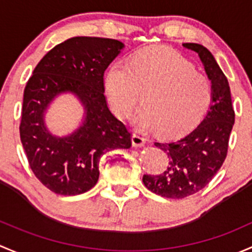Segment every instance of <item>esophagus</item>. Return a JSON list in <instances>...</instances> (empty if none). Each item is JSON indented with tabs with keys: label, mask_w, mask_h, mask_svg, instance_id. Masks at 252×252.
Here are the masks:
<instances>
[{
	"label": "esophagus",
	"mask_w": 252,
	"mask_h": 252,
	"mask_svg": "<svg viewBox=\"0 0 252 252\" xmlns=\"http://www.w3.org/2000/svg\"><path fill=\"white\" fill-rule=\"evenodd\" d=\"M145 143V138L143 136L138 133H133L132 134V145L133 147H142Z\"/></svg>",
	"instance_id": "1"
}]
</instances>
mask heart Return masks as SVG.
<instances>
[{"label": "heart", "instance_id": "heart-1", "mask_svg": "<svg viewBox=\"0 0 252 252\" xmlns=\"http://www.w3.org/2000/svg\"><path fill=\"white\" fill-rule=\"evenodd\" d=\"M104 88L116 115L126 119L139 102L132 123L157 129L165 137L182 136L195 128L212 104L209 79L194 71L178 52L154 48L138 52L128 62L118 61L105 72Z\"/></svg>", "mask_w": 252, "mask_h": 252}]
</instances>
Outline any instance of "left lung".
Wrapping results in <instances>:
<instances>
[{
	"label": "left lung",
	"mask_w": 252,
	"mask_h": 252,
	"mask_svg": "<svg viewBox=\"0 0 252 252\" xmlns=\"http://www.w3.org/2000/svg\"><path fill=\"white\" fill-rule=\"evenodd\" d=\"M198 53L211 81L212 104L200 125L177 141L155 143L168 157L160 175H144V186L153 193L170 199H183L209 184L224 162L235 114L228 80L211 52L199 43H183Z\"/></svg>",
	"instance_id": "8db88e82"
}]
</instances>
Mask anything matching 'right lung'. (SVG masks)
I'll list each match as a JSON object with an SVG mask.
<instances>
[{
  "instance_id": "1",
  "label": "right lung",
  "mask_w": 252,
  "mask_h": 252,
  "mask_svg": "<svg viewBox=\"0 0 252 252\" xmlns=\"http://www.w3.org/2000/svg\"><path fill=\"white\" fill-rule=\"evenodd\" d=\"M124 43L114 38L76 36L59 43L38 62L24 90L20 141L33 175L61 195L90 190L99 177V160L114 149H128L131 133L111 114L104 94V71ZM70 92L85 108L83 125L57 137L44 113L57 95Z\"/></svg>"
}]
</instances>
